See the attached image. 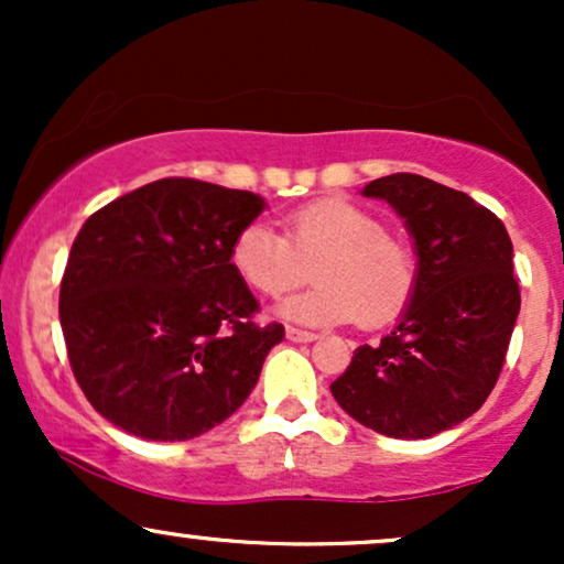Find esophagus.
<instances>
[{"label":"esophagus","mask_w":564,"mask_h":564,"mask_svg":"<svg viewBox=\"0 0 564 564\" xmlns=\"http://www.w3.org/2000/svg\"><path fill=\"white\" fill-rule=\"evenodd\" d=\"M286 339H291V341H315V339H318V334L302 332V328H294V326H286Z\"/></svg>","instance_id":"esophagus-1"}]
</instances>
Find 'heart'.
Here are the masks:
<instances>
[{"label":"heart","mask_w":564,"mask_h":564,"mask_svg":"<svg viewBox=\"0 0 564 564\" xmlns=\"http://www.w3.org/2000/svg\"><path fill=\"white\" fill-rule=\"evenodd\" d=\"M286 232L251 223L232 238L230 264L257 294L281 296L307 281L315 286L283 302V318L332 326L358 318L360 326L392 321L416 289L411 249L384 223L349 200H313L286 217Z\"/></svg>","instance_id":"1"}]
</instances>
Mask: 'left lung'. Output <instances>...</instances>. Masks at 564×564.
I'll return each mask as SVG.
<instances>
[{
	"mask_svg": "<svg viewBox=\"0 0 564 564\" xmlns=\"http://www.w3.org/2000/svg\"><path fill=\"white\" fill-rule=\"evenodd\" d=\"M364 196L405 219L416 289L392 334L355 349L332 394L379 435H440L488 400L503 368L520 315L509 232L467 193L422 174L379 177Z\"/></svg>",
	"mask_w": 564,
	"mask_h": 564,
	"instance_id": "8db88e82",
	"label": "left lung"
}]
</instances>
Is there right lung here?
I'll return each instance as SVG.
<instances>
[{"instance_id":"add662e5","label":"right lung","mask_w":564,"mask_h":564,"mask_svg":"<svg viewBox=\"0 0 564 564\" xmlns=\"http://www.w3.org/2000/svg\"><path fill=\"white\" fill-rule=\"evenodd\" d=\"M257 193L164 177L82 225L61 283V326L82 392L145 440H191L232 416L281 323L257 326L232 238L262 215Z\"/></svg>"}]
</instances>
